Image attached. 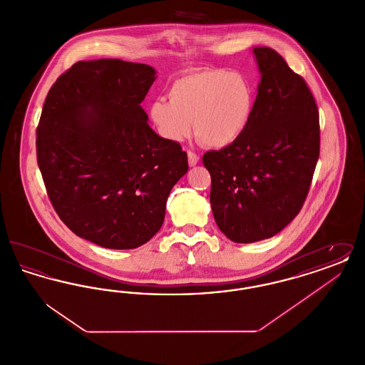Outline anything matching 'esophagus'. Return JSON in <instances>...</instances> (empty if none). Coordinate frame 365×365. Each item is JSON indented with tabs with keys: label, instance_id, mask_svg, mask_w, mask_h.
<instances>
[{
	"label": "esophagus",
	"instance_id": "1",
	"mask_svg": "<svg viewBox=\"0 0 365 365\" xmlns=\"http://www.w3.org/2000/svg\"><path fill=\"white\" fill-rule=\"evenodd\" d=\"M187 158H189V165H190V167H194V165L198 163V160H200L198 155L194 153V152H191V150H187Z\"/></svg>",
	"mask_w": 365,
	"mask_h": 365
}]
</instances>
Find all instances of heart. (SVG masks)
<instances>
[{"instance_id":"heart-1","label":"heart","mask_w":365,"mask_h":365,"mask_svg":"<svg viewBox=\"0 0 365 365\" xmlns=\"http://www.w3.org/2000/svg\"><path fill=\"white\" fill-rule=\"evenodd\" d=\"M168 100H156L149 108L161 137L173 142L187 138L192 120L201 143L226 148L249 125L255 93L241 72L200 68L176 78L168 88Z\"/></svg>"}]
</instances>
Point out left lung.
<instances>
[{"label":"left lung","mask_w":365,"mask_h":365,"mask_svg":"<svg viewBox=\"0 0 365 365\" xmlns=\"http://www.w3.org/2000/svg\"><path fill=\"white\" fill-rule=\"evenodd\" d=\"M253 53L261 81L249 125L202 157L215 222L238 243L271 238L294 219L320 153L319 110L307 82L274 49Z\"/></svg>","instance_id":"obj_1"}]
</instances>
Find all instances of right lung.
Segmentation results:
<instances>
[{
	"label": "right lung",
	"mask_w": 365,
	"mask_h": 365,
	"mask_svg": "<svg viewBox=\"0 0 365 365\" xmlns=\"http://www.w3.org/2000/svg\"><path fill=\"white\" fill-rule=\"evenodd\" d=\"M150 66L78 61L51 87L36 127V160L63 223L108 249H135L163 226L187 155L148 124L140 103Z\"/></svg>",
	"instance_id": "right-lung-1"
}]
</instances>
